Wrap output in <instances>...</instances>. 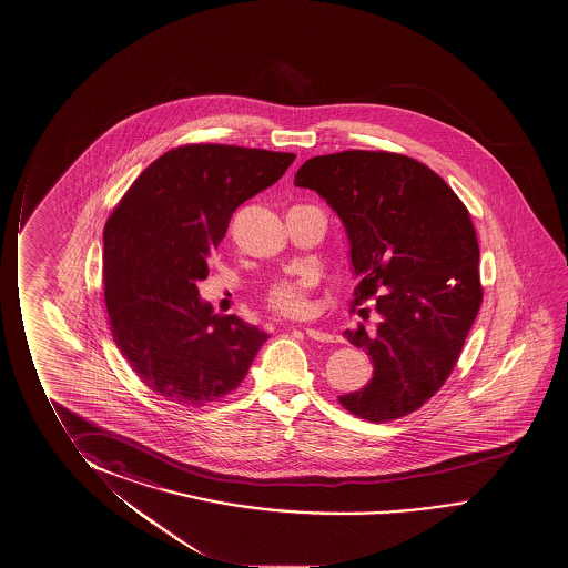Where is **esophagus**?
Here are the masks:
<instances>
[{
    "instance_id": "34e87169",
    "label": "esophagus",
    "mask_w": 568,
    "mask_h": 568,
    "mask_svg": "<svg viewBox=\"0 0 568 568\" xmlns=\"http://www.w3.org/2000/svg\"><path fill=\"white\" fill-rule=\"evenodd\" d=\"M304 333L310 339L320 341V343H335L337 341L335 335H329L325 331L314 329V327H307V329H304Z\"/></svg>"
}]
</instances>
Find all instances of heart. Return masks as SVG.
Returning a JSON list of instances; mask_svg holds the SVG:
<instances>
[{"label": "heart", "instance_id": "obj_1", "mask_svg": "<svg viewBox=\"0 0 568 568\" xmlns=\"http://www.w3.org/2000/svg\"><path fill=\"white\" fill-rule=\"evenodd\" d=\"M314 286L312 276L278 280L266 292V305L282 317H304L310 312V296Z\"/></svg>", "mask_w": 568, "mask_h": 568}]
</instances>
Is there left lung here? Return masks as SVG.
Returning a JSON list of instances; mask_svg holds the SVG:
<instances>
[{
  "label": "left lung",
  "instance_id": "obj_1",
  "mask_svg": "<svg viewBox=\"0 0 568 568\" xmlns=\"http://www.w3.org/2000/svg\"><path fill=\"white\" fill-rule=\"evenodd\" d=\"M294 184L337 212L358 278L351 305L376 300L381 314L376 329L343 333L374 373L341 406L374 424L414 414L449 378L483 304L470 213L424 162L388 151L314 156Z\"/></svg>",
  "mask_w": 568,
  "mask_h": 568
}]
</instances>
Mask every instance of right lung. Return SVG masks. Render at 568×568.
I'll return each mask as SVG.
<instances>
[{
	"mask_svg": "<svg viewBox=\"0 0 568 568\" xmlns=\"http://www.w3.org/2000/svg\"><path fill=\"white\" fill-rule=\"evenodd\" d=\"M296 154L182 144L151 162L103 229L110 329L144 386L204 407L239 388L268 335L213 314L197 296L207 256L248 197L282 179Z\"/></svg>",
	"mask_w": 568,
	"mask_h": 568,
	"instance_id": "obj_1",
	"label": "right lung"
}]
</instances>
